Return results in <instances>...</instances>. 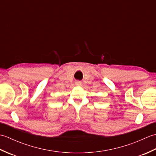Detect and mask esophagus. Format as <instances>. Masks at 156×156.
<instances>
[{
  "instance_id": "34e87169",
  "label": "esophagus",
  "mask_w": 156,
  "mask_h": 156,
  "mask_svg": "<svg viewBox=\"0 0 156 156\" xmlns=\"http://www.w3.org/2000/svg\"><path fill=\"white\" fill-rule=\"evenodd\" d=\"M75 84H76V85H78V86H80V84H81V82H80V81H76V82H75Z\"/></svg>"
}]
</instances>
